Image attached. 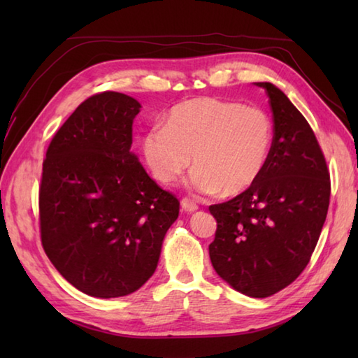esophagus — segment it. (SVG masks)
Segmentation results:
<instances>
[{
	"label": "esophagus",
	"mask_w": 358,
	"mask_h": 358,
	"mask_svg": "<svg viewBox=\"0 0 358 358\" xmlns=\"http://www.w3.org/2000/svg\"><path fill=\"white\" fill-rule=\"evenodd\" d=\"M181 209L186 210V212H194L199 209V204H196L194 200L187 199V196H185L183 200H181Z\"/></svg>",
	"instance_id": "obj_1"
}]
</instances>
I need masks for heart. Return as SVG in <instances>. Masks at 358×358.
I'll return each mask as SVG.
<instances>
[{
    "instance_id": "1",
    "label": "heart",
    "mask_w": 358,
    "mask_h": 358,
    "mask_svg": "<svg viewBox=\"0 0 358 358\" xmlns=\"http://www.w3.org/2000/svg\"><path fill=\"white\" fill-rule=\"evenodd\" d=\"M272 135V121L262 109L203 96L172 108L164 126L144 134L141 149L159 183L177 181L192 157L196 191L237 195L262 177Z\"/></svg>"
}]
</instances>
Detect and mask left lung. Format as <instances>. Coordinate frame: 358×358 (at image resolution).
Listing matches in <instances>:
<instances>
[{
  "instance_id": "obj_1",
  "label": "left lung",
  "mask_w": 358,
  "mask_h": 358,
  "mask_svg": "<svg viewBox=\"0 0 358 358\" xmlns=\"http://www.w3.org/2000/svg\"><path fill=\"white\" fill-rule=\"evenodd\" d=\"M257 86L268 94L273 117L269 158L245 192L209 206L217 220L209 257L235 291L264 299L308 266L328 214L331 180L306 118L278 87Z\"/></svg>"
}]
</instances>
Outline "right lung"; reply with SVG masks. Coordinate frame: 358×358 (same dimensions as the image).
<instances>
[{
	"mask_svg": "<svg viewBox=\"0 0 358 358\" xmlns=\"http://www.w3.org/2000/svg\"><path fill=\"white\" fill-rule=\"evenodd\" d=\"M141 104L106 90L83 101L49 144L38 195L41 245L78 291L135 292L155 272L180 201L132 152Z\"/></svg>",
	"mask_w": 358,
	"mask_h": 358,
	"instance_id": "1",
	"label": "right lung"
}]
</instances>
